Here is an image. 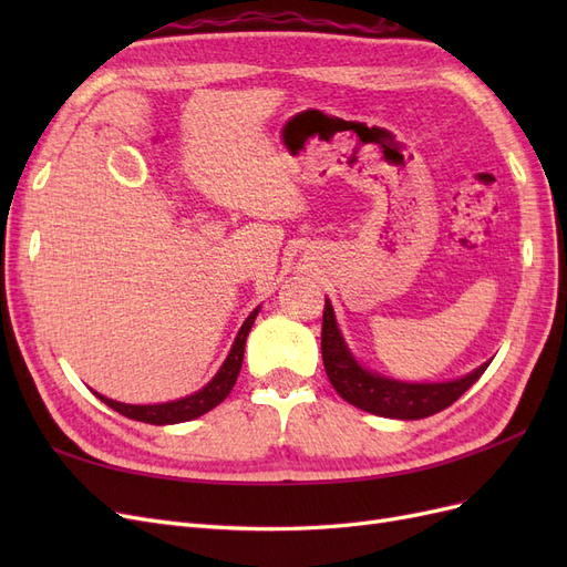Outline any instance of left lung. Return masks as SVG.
I'll return each mask as SVG.
<instances>
[{"instance_id": "8db88e82", "label": "left lung", "mask_w": 567, "mask_h": 567, "mask_svg": "<svg viewBox=\"0 0 567 567\" xmlns=\"http://www.w3.org/2000/svg\"><path fill=\"white\" fill-rule=\"evenodd\" d=\"M321 357L326 375H329L331 385L342 400L357 409L369 411V414L400 421H419L447 409L489 367V362H485L475 371L461 375V379L442 383H406L388 379V375L375 373L357 362L338 329L331 300H326L323 305Z\"/></svg>"}]
</instances>
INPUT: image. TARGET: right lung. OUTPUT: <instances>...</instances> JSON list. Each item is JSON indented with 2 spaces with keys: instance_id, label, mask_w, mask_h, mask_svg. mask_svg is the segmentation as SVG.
Returning <instances> with one entry per match:
<instances>
[{
  "instance_id": "add662e5",
  "label": "right lung",
  "mask_w": 567,
  "mask_h": 567,
  "mask_svg": "<svg viewBox=\"0 0 567 567\" xmlns=\"http://www.w3.org/2000/svg\"><path fill=\"white\" fill-rule=\"evenodd\" d=\"M257 312H260V307H255V310L248 315V319L244 321L241 329H238L234 346H231V350L225 359V364H221L213 379L205 383L200 390H196L194 394H186V398H182V400L161 402V404H125V402H115L111 398H104V394H99V392H94V394L101 402L109 404L111 409H115L117 414H123L132 421L151 423V425L184 423V421H194L203 414H208L210 409H215L219 402L227 400V394L231 392V388L238 379V371H241V364H244L246 338L252 329Z\"/></svg>"
}]
</instances>
